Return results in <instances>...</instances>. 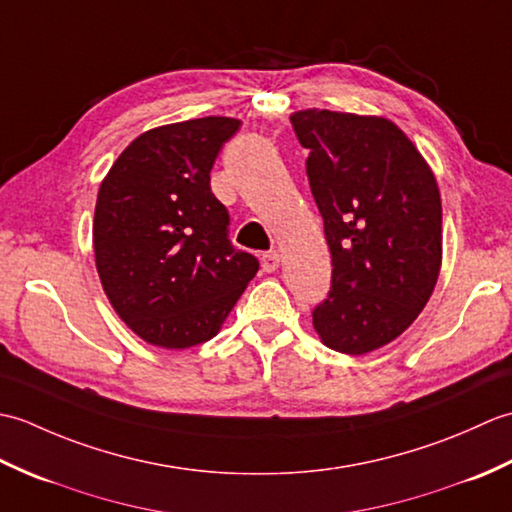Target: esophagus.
<instances>
[{"label":"esophagus","mask_w":512,"mask_h":512,"mask_svg":"<svg viewBox=\"0 0 512 512\" xmlns=\"http://www.w3.org/2000/svg\"><path fill=\"white\" fill-rule=\"evenodd\" d=\"M279 262H281V257L277 250H270V253L262 255V268L266 270V273H275V270L279 268Z\"/></svg>","instance_id":"34e87169"}]
</instances>
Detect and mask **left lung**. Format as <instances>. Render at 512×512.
<instances>
[{
  "label": "left lung",
  "instance_id": "obj_1",
  "mask_svg": "<svg viewBox=\"0 0 512 512\" xmlns=\"http://www.w3.org/2000/svg\"><path fill=\"white\" fill-rule=\"evenodd\" d=\"M332 255V286L312 310L321 341L361 356L394 341L427 306L442 264V204L427 162L378 116H290Z\"/></svg>",
  "mask_w": 512,
  "mask_h": 512
}]
</instances>
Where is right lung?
<instances>
[{
	"instance_id": "right-lung-1",
	"label": "right lung",
	"mask_w": 512,
	"mask_h": 512,
	"mask_svg": "<svg viewBox=\"0 0 512 512\" xmlns=\"http://www.w3.org/2000/svg\"><path fill=\"white\" fill-rule=\"evenodd\" d=\"M237 118L206 116L140 134L101 182L94 257L107 299L140 339L184 350L213 339L257 275L228 239L211 169Z\"/></svg>"
}]
</instances>
